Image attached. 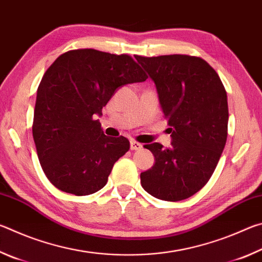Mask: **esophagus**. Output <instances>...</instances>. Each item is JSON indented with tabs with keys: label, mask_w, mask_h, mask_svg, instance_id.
Masks as SVG:
<instances>
[{
	"label": "esophagus",
	"mask_w": 262,
	"mask_h": 262,
	"mask_svg": "<svg viewBox=\"0 0 262 262\" xmlns=\"http://www.w3.org/2000/svg\"><path fill=\"white\" fill-rule=\"evenodd\" d=\"M130 149L132 150H140V149H142V144L136 141H130Z\"/></svg>",
	"instance_id": "esophagus-1"
}]
</instances>
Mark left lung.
<instances>
[{
	"mask_svg": "<svg viewBox=\"0 0 262 262\" xmlns=\"http://www.w3.org/2000/svg\"><path fill=\"white\" fill-rule=\"evenodd\" d=\"M157 89L172 142L145 144L155 164L141 173L145 192L164 201L192 196L214 173L228 137V97L209 63L184 54L135 55Z\"/></svg>",
	"mask_w": 262,
	"mask_h": 262,
	"instance_id": "1",
	"label": "left lung"
}]
</instances>
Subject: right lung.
I'll list each match as a JSON object with an SVG mask.
<instances>
[{"mask_svg": "<svg viewBox=\"0 0 262 262\" xmlns=\"http://www.w3.org/2000/svg\"><path fill=\"white\" fill-rule=\"evenodd\" d=\"M147 78L132 56L92 48L66 52L53 62L38 86L32 134L40 165L56 188L89 195L104 187L129 141L106 136L96 115L117 89Z\"/></svg>", "mask_w": 262, "mask_h": 262, "instance_id": "obj_1", "label": "right lung"}]
</instances>
